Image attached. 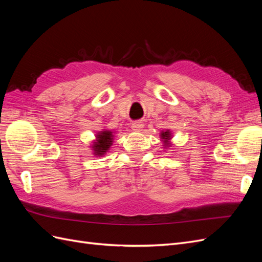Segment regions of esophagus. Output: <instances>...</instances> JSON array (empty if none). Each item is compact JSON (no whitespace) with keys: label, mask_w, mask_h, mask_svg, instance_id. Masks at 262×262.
Here are the masks:
<instances>
[{"label":"esophagus","mask_w":262,"mask_h":262,"mask_svg":"<svg viewBox=\"0 0 262 262\" xmlns=\"http://www.w3.org/2000/svg\"><path fill=\"white\" fill-rule=\"evenodd\" d=\"M143 126H144V124H143V122H142V121H136V122H133L131 124L132 130L136 131V132H140V131L143 130Z\"/></svg>","instance_id":"esophagus-1"}]
</instances>
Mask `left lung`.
Segmentation results:
<instances>
[{"label": "left lung", "mask_w": 262, "mask_h": 262, "mask_svg": "<svg viewBox=\"0 0 262 262\" xmlns=\"http://www.w3.org/2000/svg\"><path fill=\"white\" fill-rule=\"evenodd\" d=\"M160 137L163 141V146L164 148H168V147H171L172 146V143H171V139H172V133L170 130H163L161 133H160Z\"/></svg>", "instance_id": "8db88e82"}]
</instances>
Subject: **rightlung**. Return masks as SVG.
Masks as SVG:
<instances>
[{
    "label": "right lung",
    "instance_id": "obj_1",
    "mask_svg": "<svg viewBox=\"0 0 262 262\" xmlns=\"http://www.w3.org/2000/svg\"><path fill=\"white\" fill-rule=\"evenodd\" d=\"M114 132L112 130L102 129L95 134V140H93L91 147L95 156H105L114 142Z\"/></svg>",
    "mask_w": 262,
    "mask_h": 262
}]
</instances>
